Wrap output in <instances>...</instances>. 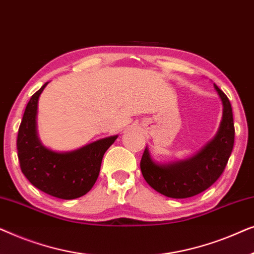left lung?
Instances as JSON below:
<instances>
[{"instance_id": "left-lung-1", "label": "left lung", "mask_w": 254, "mask_h": 254, "mask_svg": "<svg viewBox=\"0 0 254 254\" xmlns=\"http://www.w3.org/2000/svg\"><path fill=\"white\" fill-rule=\"evenodd\" d=\"M223 103V119L213 141L189 161L171 165L152 162L145 149L141 158V171L149 185L163 195L185 199L210 187L223 173L235 143V127L231 104L225 93L214 84Z\"/></svg>"}]
</instances>
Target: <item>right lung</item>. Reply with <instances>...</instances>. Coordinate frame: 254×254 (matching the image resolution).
Wrapping results in <instances>:
<instances>
[{
  "label": "right lung",
  "mask_w": 254,
  "mask_h": 254,
  "mask_svg": "<svg viewBox=\"0 0 254 254\" xmlns=\"http://www.w3.org/2000/svg\"><path fill=\"white\" fill-rule=\"evenodd\" d=\"M47 83L27 103L17 136L20 170L34 187L59 199L84 195L95 185L105 151L118 136L103 138L71 152H55L38 140L36 117L38 99Z\"/></svg>",
  "instance_id": "add662e5"
}]
</instances>
